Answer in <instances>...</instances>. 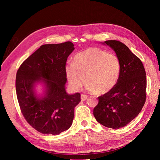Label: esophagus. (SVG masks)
I'll use <instances>...</instances> for the list:
<instances>
[{
    "mask_svg": "<svg viewBox=\"0 0 160 160\" xmlns=\"http://www.w3.org/2000/svg\"><path fill=\"white\" fill-rule=\"evenodd\" d=\"M87 98H88V96L85 94L81 95V100H82V101H85L87 99Z\"/></svg>",
    "mask_w": 160,
    "mask_h": 160,
    "instance_id": "1",
    "label": "esophagus"
}]
</instances>
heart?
<instances>
[{"label":"heart","mask_w":160,"mask_h":160,"mask_svg":"<svg viewBox=\"0 0 160 160\" xmlns=\"http://www.w3.org/2000/svg\"><path fill=\"white\" fill-rule=\"evenodd\" d=\"M120 71V58L98 47H90L78 53L73 63L65 67L67 80L73 90H79L85 80L88 90L100 95L110 92L115 87Z\"/></svg>","instance_id":"obj_1"}]
</instances>
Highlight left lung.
Returning a JSON list of instances; mask_svg holds the SVG:
<instances>
[{"instance_id": "left-lung-1", "label": "left lung", "mask_w": 160, "mask_h": 160, "mask_svg": "<svg viewBox=\"0 0 160 160\" xmlns=\"http://www.w3.org/2000/svg\"><path fill=\"white\" fill-rule=\"evenodd\" d=\"M120 58V75L110 92L98 97L93 109L96 120L104 127L119 128L127 126L140 113L146 102L147 76L140 59L118 40H107Z\"/></svg>"}]
</instances>
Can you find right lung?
I'll list each match as a JSON object with an SVG mask.
<instances>
[{"instance_id": "1", "label": "right lung", "mask_w": 160, "mask_h": 160, "mask_svg": "<svg viewBox=\"0 0 160 160\" xmlns=\"http://www.w3.org/2000/svg\"><path fill=\"white\" fill-rule=\"evenodd\" d=\"M73 44L65 42L40 46L17 71L16 90L20 111L26 121L42 134L58 135L72 124L74 108L80 94H68L65 90L67 58L74 50ZM43 82L44 96H36V83Z\"/></svg>"}]
</instances>
